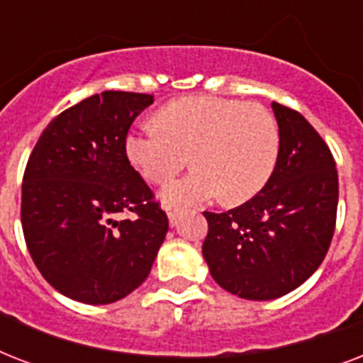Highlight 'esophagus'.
<instances>
[{"label":"esophagus","instance_id":"esophagus-1","mask_svg":"<svg viewBox=\"0 0 363 363\" xmlns=\"http://www.w3.org/2000/svg\"><path fill=\"white\" fill-rule=\"evenodd\" d=\"M165 211H167V218H169V224H171V226H175L177 218H179V209H175V207L167 205V207H165Z\"/></svg>","mask_w":363,"mask_h":363}]
</instances>
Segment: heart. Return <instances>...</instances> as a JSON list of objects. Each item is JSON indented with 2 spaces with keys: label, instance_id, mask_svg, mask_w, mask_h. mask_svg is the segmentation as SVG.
Returning <instances> with one entry per match:
<instances>
[{
  "label": "heart",
  "instance_id": "obj_1",
  "mask_svg": "<svg viewBox=\"0 0 363 363\" xmlns=\"http://www.w3.org/2000/svg\"><path fill=\"white\" fill-rule=\"evenodd\" d=\"M158 128L131 130L125 156L150 182H165L192 160V173L165 184L164 205L192 207L222 196L226 203L254 198L273 175L279 125L258 104L216 96L171 101L156 115Z\"/></svg>",
  "mask_w": 363,
  "mask_h": 363
}]
</instances>
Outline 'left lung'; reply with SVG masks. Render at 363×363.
I'll return each mask as SVG.
<instances>
[{
  "label": "left lung",
  "mask_w": 363,
  "mask_h": 363,
  "mask_svg": "<svg viewBox=\"0 0 363 363\" xmlns=\"http://www.w3.org/2000/svg\"><path fill=\"white\" fill-rule=\"evenodd\" d=\"M271 107L281 145L267 184L235 209L203 213L211 275L252 301L281 298L318 269L337 215V169L328 145L298 111L277 101Z\"/></svg>",
  "instance_id": "1"
}]
</instances>
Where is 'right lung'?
Listing matches in <instances>:
<instances>
[{
    "label": "right lung",
    "instance_id": "add662e5",
    "mask_svg": "<svg viewBox=\"0 0 363 363\" xmlns=\"http://www.w3.org/2000/svg\"><path fill=\"white\" fill-rule=\"evenodd\" d=\"M154 96L94 94L58 115L33 147L22 182V230L52 288L88 305L125 298L145 282L169 220L124 141ZM131 212V219H121Z\"/></svg>",
    "mask_w": 363,
    "mask_h": 363
}]
</instances>
